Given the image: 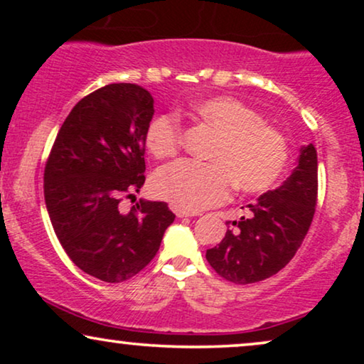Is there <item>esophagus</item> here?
Returning <instances> with one entry per match:
<instances>
[{
	"mask_svg": "<svg viewBox=\"0 0 364 364\" xmlns=\"http://www.w3.org/2000/svg\"><path fill=\"white\" fill-rule=\"evenodd\" d=\"M173 212H176V215L178 218H183V217H197L198 212H191V210H186V208H181V207H176L173 205Z\"/></svg>",
	"mask_w": 364,
	"mask_h": 364,
	"instance_id": "34e87169",
	"label": "esophagus"
}]
</instances>
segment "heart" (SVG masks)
<instances>
[{
    "mask_svg": "<svg viewBox=\"0 0 364 364\" xmlns=\"http://www.w3.org/2000/svg\"><path fill=\"white\" fill-rule=\"evenodd\" d=\"M202 126L217 134L210 164L182 161L164 167L154 178L159 197L172 205L198 212L230 197L233 186L245 193L270 191L288 164V144L277 127L263 122L255 109L230 96L200 99L191 109ZM149 152L156 159L173 157L182 146L177 116L164 112L146 129Z\"/></svg>",
    "mask_w": 364,
    "mask_h": 364,
    "instance_id": "b5f03b06",
    "label": "heart"
}]
</instances>
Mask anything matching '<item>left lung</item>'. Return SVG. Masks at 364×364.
Here are the masks:
<instances>
[{
  "label": "left lung",
  "instance_id": "obj_1",
  "mask_svg": "<svg viewBox=\"0 0 364 364\" xmlns=\"http://www.w3.org/2000/svg\"><path fill=\"white\" fill-rule=\"evenodd\" d=\"M316 200L318 157L315 146L308 144L301 149L295 171L280 187L248 203V217L227 222L230 228L217 247L208 248L207 262L222 278L237 285L273 277L301 247Z\"/></svg>",
  "mask_w": 364,
  "mask_h": 364
}]
</instances>
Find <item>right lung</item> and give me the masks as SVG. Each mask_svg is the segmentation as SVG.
<instances>
[{"label":"right lung","instance_id":"add662e5","mask_svg":"<svg viewBox=\"0 0 364 364\" xmlns=\"http://www.w3.org/2000/svg\"><path fill=\"white\" fill-rule=\"evenodd\" d=\"M152 116L147 89L107 84L73 107L44 167V200L59 243L74 265L106 283L144 270L176 218L166 202L119 207L146 182Z\"/></svg>","mask_w":364,"mask_h":364}]
</instances>
